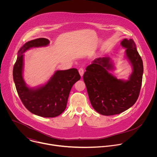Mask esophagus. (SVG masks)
<instances>
[{"mask_svg":"<svg viewBox=\"0 0 157 157\" xmlns=\"http://www.w3.org/2000/svg\"><path fill=\"white\" fill-rule=\"evenodd\" d=\"M79 73L80 76H81V77H82V76H83V75H84V70H83L82 68L79 69Z\"/></svg>","mask_w":157,"mask_h":157,"instance_id":"esophagus-1","label":"esophagus"}]
</instances>
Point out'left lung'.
I'll return each instance as SVG.
<instances>
[{
  "instance_id": "1",
  "label": "left lung",
  "mask_w": 157,
  "mask_h": 157,
  "mask_svg": "<svg viewBox=\"0 0 157 157\" xmlns=\"http://www.w3.org/2000/svg\"><path fill=\"white\" fill-rule=\"evenodd\" d=\"M125 48V57L132 67L128 80L117 79L109 71L114 70L109 57L98 58L87 66L83 75L89 100L93 107L103 116L121 114L137 101L142 86V59L132 39L121 43Z\"/></svg>"
}]
</instances>
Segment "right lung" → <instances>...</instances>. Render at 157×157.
<instances>
[{
	"label": "right lung",
	"instance_id": "obj_1",
	"mask_svg": "<svg viewBox=\"0 0 157 157\" xmlns=\"http://www.w3.org/2000/svg\"><path fill=\"white\" fill-rule=\"evenodd\" d=\"M50 41L40 38L29 41L20 48L13 66V78L17 91L25 107L36 116L55 117L64 111L73 84L81 76L76 68L56 71L44 85L31 88L23 77L24 53L31 48L48 46Z\"/></svg>",
	"mask_w": 157,
	"mask_h": 157
}]
</instances>
